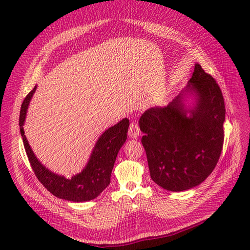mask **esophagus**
Here are the masks:
<instances>
[{
	"instance_id": "esophagus-1",
	"label": "esophagus",
	"mask_w": 250,
	"mask_h": 250,
	"mask_svg": "<svg viewBox=\"0 0 250 250\" xmlns=\"http://www.w3.org/2000/svg\"><path fill=\"white\" fill-rule=\"evenodd\" d=\"M141 131H140V127L138 125L137 122H133L130 124L129 127V130H128V135H129V138L131 139H138L140 137Z\"/></svg>"
}]
</instances>
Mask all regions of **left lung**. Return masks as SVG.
<instances>
[{"mask_svg": "<svg viewBox=\"0 0 250 250\" xmlns=\"http://www.w3.org/2000/svg\"><path fill=\"white\" fill-rule=\"evenodd\" d=\"M224 120L220 87L195 63L192 78L168 106L147 109L140 118L151 179L171 192L199 186L220 157Z\"/></svg>", "mask_w": 250, "mask_h": 250, "instance_id": "obj_1", "label": "left lung"}]
</instances>
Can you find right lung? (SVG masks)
Returning a JSON list of instances; mask_svg holds the SVG:
<instances>
[{
    "instance_id": "obj_1",
    "label": "right lung",
    "mask_w": 250,
    "mask_h": 250,
    "mask_svg": "<svg viewBox=\"0 0 250 250\" xmlns=\"http://www.w3.org/2000/svg\"><path fill=\"white\" fill-rule=\"evenodd\" d=\"M28 94L21 104L20 113V131L29 162L36 177L47 190L56 197L73 202H84L97 198L110 184V175L120 149L127 140L129 120L124 118L119 123L109 127L98 138L88 161L80 173L72 178L51 171L41 163L34 154L25 135L24 125L30 101L36 90Z\"/></svg>"
}]
</instances>
